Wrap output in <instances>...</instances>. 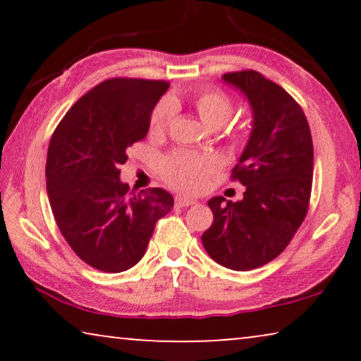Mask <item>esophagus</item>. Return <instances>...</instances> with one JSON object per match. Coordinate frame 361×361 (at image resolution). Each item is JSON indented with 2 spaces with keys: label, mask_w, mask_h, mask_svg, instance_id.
I'll return each instance as SVG.
<instances>
[{
  "label": "esophagus",
  "mask_w": 361,
  "mask_h": 361,
  "mask_svg": "<svg viewBox=\"0 0 361 361\" xmlns=\"http://www.w3.org/2000/svg\"><path fill=\"white\" fill-rule=\"evenodd\" d=\"M194 204H195L194 199H187V197H176V207H182V209H184V207H190Z\"/></svg>",
  "instance_id": "1"
}]
</instances>
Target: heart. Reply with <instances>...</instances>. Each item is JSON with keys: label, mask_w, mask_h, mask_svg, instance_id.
I'll use <instances>...</instances> for the list:
<instances>
[{"label": "heart", "mask_w": 361, "mask_h": 361, "mask_svg": "<svg viewBox=\"0 0 361 361\" xmlns=\"http://www.w3.org/2000/svg\"><path fill=\"white\" fill-rule=\"evenodd\" d=\"M194 108L200 120L210 128H220L233 115V102L225 92L216 88H204L194 97ZM176 106L171 100H162L151 115V131L162 135L174 116ZM235 137H240L235 133ZM220 167L219 157L214 154H197L180 151L171 156L164 164V179L171 187L187 194L202 192L210 177Z\"/></svg>", "instance_id": "obj_1"}]
</instances>
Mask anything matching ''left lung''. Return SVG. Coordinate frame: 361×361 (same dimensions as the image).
<instances>
[{"label": "left lung", "instance_id": "left-lung-1", "mask_svg": "<svg viewBox=\"0 0 361 361\" xmlns=\"http://www.w3.org/2000/svg\"><path fill=\"white\" fill-rule=\"evenodd\" d=\"M248 98L253 130L231 179L238 202L212 197L214 224L202 235L210 258L235 271L259 268L283 253L307 215L314 176L310 128L299 103L256 71L225 73Z\"/></svg>", "mask_w": 361, "mask_h": 361}]
</instances>
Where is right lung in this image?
<instances>
[{"label":"right lung","mask_w":361,"mask_h":361,"mask_svg":"<svg viewBox=\"0 0 361 361\" xmlns=\"http://www.w3.org/2000/svg\"><path fill=\"white\" fill-rule=\"evenodd\" d=\"M164 80L116 77L98 83L59 123L46 180L61 233L92 268L121 273L146 253L156 221L174 205L159 187L130 192L120 180L126 149L145 140Z\"/></svg>","instance_id":"1"}]
</instances>
